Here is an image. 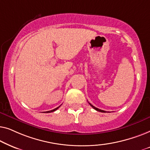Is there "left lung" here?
I'll return each mask as SVG.
<instances>
[{"mask_svg": "<svg viewBox=\"0 0 150 150\" xmlns=\"http://www.w3.org/2000/svg\"><path fill=\"white\" fill-rule=\"evenodd\" d=\"M88 102V101H87ZM89 104H90V106H92V108H94V109L95 110H97V111H99V112H106V111H105V110H101V109H99V108H96V107H95V106H93V105H92L91 104H90L89 102Z\"/></svg>", "mask_w": 150, "mask_h": 150, "instance_id": "8db88e82", "label": "left lung"}]
</instances>
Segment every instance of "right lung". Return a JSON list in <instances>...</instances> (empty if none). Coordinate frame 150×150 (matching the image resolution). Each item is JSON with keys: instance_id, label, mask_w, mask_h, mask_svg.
Returning <instances> with one entry per match:
<instances>
[{"instance_id": "1", "label": "right lung", "mask_w": 150, "mask_h": 150, "mask_svg": "<svg viewBox=\"0 0 150 150\" xmlns=\"http://www.w3.org/2000/svg\"><path fill=\"white\" fill-rule=\"evenodd\" d=\"M60 107V106H58V107L57 108H54V109H53V110H49V111H46V112H46V113H48V112H53V111H55V110H57L58 109V108Z\"/></svg>"}]
</instances>
